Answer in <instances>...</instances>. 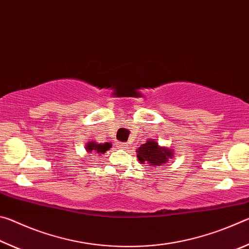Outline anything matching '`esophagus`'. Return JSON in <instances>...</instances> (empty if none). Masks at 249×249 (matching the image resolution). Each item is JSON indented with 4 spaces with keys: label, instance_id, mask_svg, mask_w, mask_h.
Here are the masks:
<instances>
[{
    "label": "esophagus",
    "instance_id": "34e87169",
    "mask_svg": "<svg viewBox=\"0 0 249 249\" xmlns=\"http://www.w3.org/2000/svg\"><path fill=\"white\" fill-rule=\"evenodd\" d=\"M117 147H119V148H127V144H125V142H119Z\"/></svg>",
    "mask_w": 249,
    "mask_h": 249
}]
</instances>
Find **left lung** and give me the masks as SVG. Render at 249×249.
I'll use <instances>...</instances> for the list:
<instances>
[{
    "instance_id": "8db88e82",
    "label": "left lung",
    "mask_w": 249,
    "mask_h": 249,
    "mask_svg": "<svg viewBox=\"0 0 249 249\" xmlns=\"http://www.w3.org/2000/svg\"><path fill=\"white\" fill-rule=\"evenodd\" d=\"M137 158L142 163H148L150 167L163 166L168 159L174 156L172 150L166 147H161L155 140L147 141L146 144L141 145L136 150Z\"/></svg>"
}]
</instances>
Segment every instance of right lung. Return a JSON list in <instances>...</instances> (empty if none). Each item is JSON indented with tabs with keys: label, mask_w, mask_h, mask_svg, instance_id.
Segmentation results:
<instances>
[{
	"label": "right lung",
	"mask_w": 249,
	"mask_h": 249,
	"mask_svg": "<svg viewBox=\"0 0 249 249\" xmlns=\"http://www.w3.org/2000/svg\"><path fill=\"white\" fill-rule=\"evenodd\" d=\"M112 145L109 144V142H104V144H98V142H89L86 146V150L88 153L91 154V153H95L98 155L101 154H104L105 151L108 150L111 148Z\"/></svg>",
	"instance_id": "right-lung-1"
}]
</instances>
